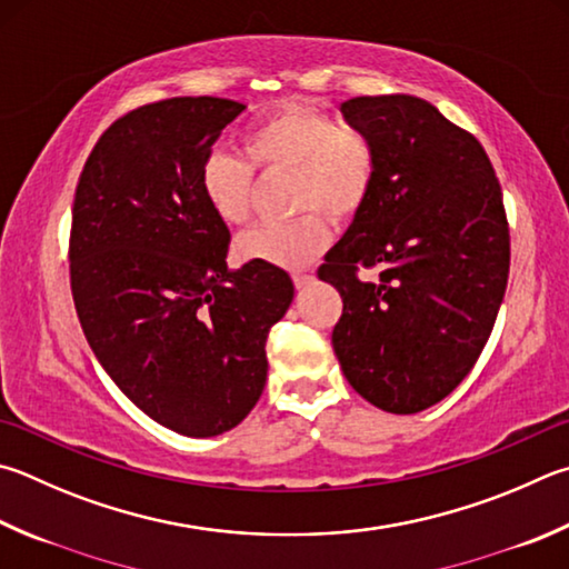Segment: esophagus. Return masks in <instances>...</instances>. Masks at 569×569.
<instances>
[{
  "label": "esophagus",
  "mask_w": 569,
  "mask_h": 569,
  "mask_svg": "<svg viewBox=\"0 0 569 569\" xmlns=\"http://www.w3.org/2000/svg\"><path fill=\"white\" fill-rule=\"evenodd\" d=\"M313 281H316V278L311 273H296L293 276V283H296L298 291H303V288H308Z\"/></svg>",
  "instance_id": "obj_1"
}]
</instances>
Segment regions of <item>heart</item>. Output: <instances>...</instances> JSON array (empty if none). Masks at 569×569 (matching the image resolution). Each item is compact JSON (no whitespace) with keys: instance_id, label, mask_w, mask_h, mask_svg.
I'll use <instances>...</instances> for the list:
<instances>
[{"instance_id":"obj_1","label":"heart","mask_w":569,"mask_h":569,"mask_svg":"<svg viewBox=\"0 0 569 569\" xmlns=\"http://www.w3.org/2000/svg\"><path fill=\"white\" fill-rule=\"evenodd\" d=\"M243 159L211 151L199 183L206 203L223 223L239 226L251 213L253 169L291 171V201L306 211L293 221L258 223L236 241L243 261L306 268L326 251L333 221H350L366 209L378 181V151L366 133L340 129L328 113L283 104L243 133ZM321 213L318 214L317 211Z\"/></svg>"}]
</instances>
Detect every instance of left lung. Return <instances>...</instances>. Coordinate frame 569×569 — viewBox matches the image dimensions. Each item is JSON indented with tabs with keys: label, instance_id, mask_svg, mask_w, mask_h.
<instances>
[{
	"label": "left lung",
	"instance_id": "8db88e82",
	"mask_svg": "<svg viewBox=\"0 0 569 569\" xmlns=\"http://www.w3.org/2000/svg\"><path fill=\"white\" fill-rule=\"evenodd\" d=\"M350 127L378 151L376 191L318 278L338 288L333 350L368 402L396 416L456 390L492 333L510 273V231L488 153L410 94L356 97ZM378 267V282H360Z\"/></svg>",
	"mask_w": 569,
	"mask_h": 569
}]
</instances>
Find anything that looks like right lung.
I'll return each instance as SVG.
<instances>
[{
    "mask_svg": "<svg viewBox=\"0 0 569 569\" xmlns=\"http://www.w3.org/2000/svg\"><path fill=\"white\" fill-rule=\"evenodd\" d=\"M246 104L177 97L101 133L71 211V296L101 368L179 436L231 430L261 398L266 338L293 301L283 268L226 263L231 233L206 203L203 159Z\"/></svg>",
    "mask_w": 569,
    "mask_h": 569,
    "instance_id": "add662e5",
    "label": "right lung"
}]
</instances>
